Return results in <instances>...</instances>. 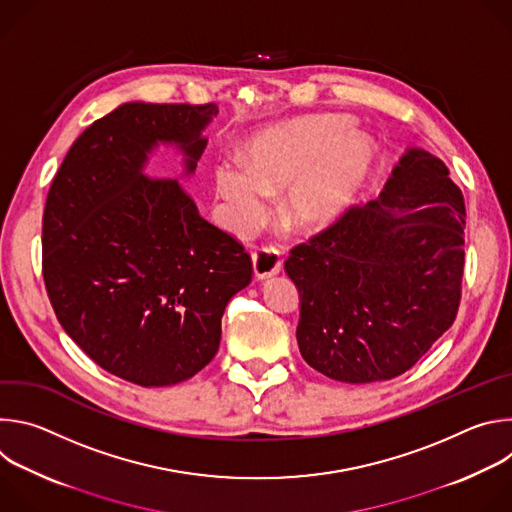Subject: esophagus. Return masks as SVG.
I'll return each mask as SVG.
<instances>
[{
    "label": "esophagus",
    "instance_id": "34e87169",
    "mask_svg": "<svg viewBox=\"0 0 512 512\" xmlns=\"http://www.w3.org/2000/svg\"><path fill=\"white\" fill-rule=\"evenodd\" d=\"M253 273L257 279H267L271 275H277L281 271V259L279 253L271 247H263L253 251Z\"/></svg>",
    "mask_w": 512,
    "mask_h": 512
}]
</instances>
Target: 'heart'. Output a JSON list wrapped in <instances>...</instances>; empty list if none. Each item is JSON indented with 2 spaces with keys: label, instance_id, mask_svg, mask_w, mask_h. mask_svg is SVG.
<instances>
[{
  "label": "heart",
  "instance_id": "heart-1",
  "mask_svg": "<svg viewBox=\"0 0 512 512\" xmlns=\"http://www.w3.org/2000/svg\"><path fill=\"white\" fill-rule=\"evenodd\" d=\"M375 162L373 139L348 115H308L277 123L251 137L245 162H218L216 194L223 223L247 235L269 214L281 190L285 221L302 233L330 227L352 206Z\"/></svg>",
  "mask_w": 512,
  "mask_h": 512
}]
</instances>
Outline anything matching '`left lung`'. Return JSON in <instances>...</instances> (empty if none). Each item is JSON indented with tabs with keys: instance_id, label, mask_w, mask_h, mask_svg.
Instances as JSON below:
<instances>
[{
	"instance_id": "obj_1",
	"label": "left lung",
	"mask_w": 512,
	"mask_h": 512,
	"mask_svg": "<svg viewBox=\"0 0 512 512\" xmlns=\"http://www.w3.org/2000/svg\"><path fill=\"white\" fill-rule=\"evenodd\" d=\"M466 206L446 164L409 148L377 200L291 249L300 291L298 346L340 383L389 381L456 320Z\"/></svg>"
}]
</instances>
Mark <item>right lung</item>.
I'll use <instances>...</instances> for the list:
<instances>
[{
  "instance_id": "add662e5",
  "label": "right lung",
  "mask_w": 512,
  "mask_h": 512,
  "mask_svg": "<svg viewBox=\"0 0 512 512\" xmlns=\"http://www.w3.org/2000/svg\"><path fill=\"white\" fill-rule=\"evenodd\" d=\"M208 105L123 103L89 125L58 168L42 218V273L64 332L101 369L141 387L202 371L251 257L198 214L178 178H150L160 145L192 176Z\"/></svg>"
}]
</instances>
